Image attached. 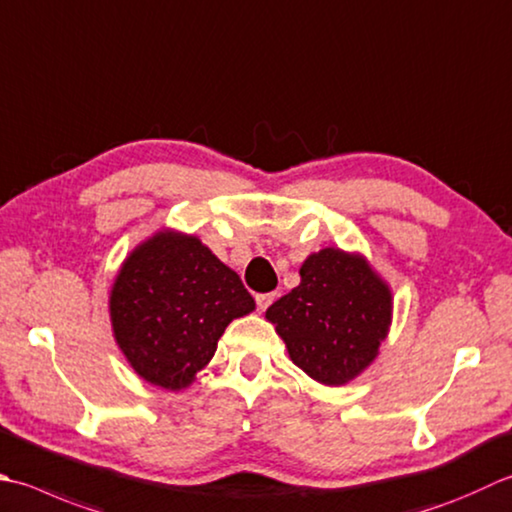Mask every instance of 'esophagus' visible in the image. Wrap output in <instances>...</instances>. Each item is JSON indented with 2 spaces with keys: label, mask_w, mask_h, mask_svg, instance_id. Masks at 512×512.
Returning <instances> with one entry per match:
<instances>
[{
  "label": "esophagus",
  "mask_w": 512,
  "mask_h": 512,
  "mask_svg": "<svg viewBox=\"0 0 512 512\" xmlns=\"http://www.w3.org/2000/svg\"><path fill=\"white\" fill-rule=\"evenodd\" d=\"M255 302H257V308L264 313V310L275 302V293H262V295H257Z\"/></svg>",
  "instance_id": "34e87169"
}]
</instances>
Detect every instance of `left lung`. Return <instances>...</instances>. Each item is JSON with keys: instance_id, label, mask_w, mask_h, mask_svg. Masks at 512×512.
<instances>
[{"instance_id": "obj_1", "label": "left lung", "mask_w": 512, "mask_h": 512, "mask_svg": "<svg viewBox=\"0 0 512 512\" xmlns=\"http://www.w3.org/2000/svg\"><path fill=\"white\" fill-rule=\"evenodd\" d=\"M297 288L266 310L288 357L324 386L353 382L375 362L393 322V293L362 253L322 248Z\"/></svg>"}]
</instances>
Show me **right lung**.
<instances>
[{"label":"right lung","instance_id":"add662e5","mask_svg":"<svg viewBox=\"0 0 512 512\" xmlns=\"http://www.w3.org/2000/svg\"><path fill=\"white\" fill-rule=\"evenodd\" d=\"M255 299L233 268L195 235L157 230L133 248L108 295L110 326L144 382L184 390L213 359L219 337Z\"/></svg>","mask_w":512,"mask_h":512}]
</instances>
